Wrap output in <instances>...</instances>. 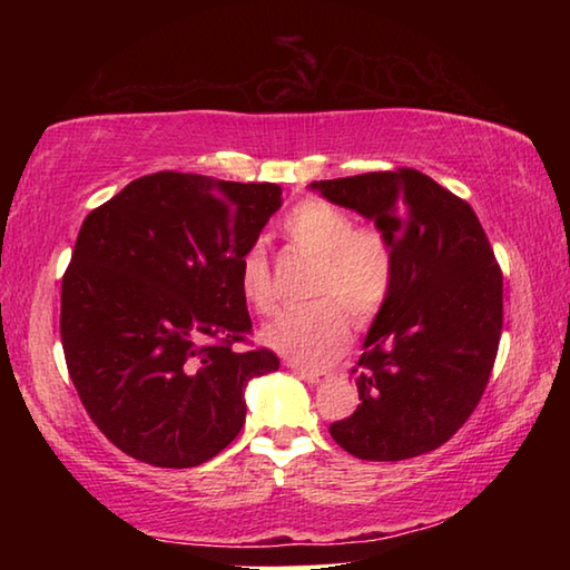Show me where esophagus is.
Returning <instances> with one entry per match:
<instances>
[{
	"instance_id": "1",
	"label": "esophagus",
	"mask_w": 570,
	"mask_h": 570,
	"mask_svg": "<svg viewBox=\"0 0 570 570\" xmlns=\"http://www.w3.org/2000/svg\"><path fill=\"white\" fill-rule=\"evenodd\" d=\"M292 370H294V374H298V377H302L306 384H322V382L330 380V374H326V372H308V370H298V366H294V364H292Z\"/></svg>"
}]
</instances>
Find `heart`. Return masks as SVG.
Returning a JSON list of instances; mask_svg holds the SVG:
<instances>
[{"label": "heart", "mask_w": 570, "mask_h": 570, "mask_svg": "<svg viewBox=\"0 0 570 570\" xmlns=\"http://www.w3.org/2000/svg\"><path fill=\"white\" fill-rule=\"evenodd\" d=\"M296 250L316 258L312 306L278 314L262 330V342L292 364L320 370L344 354L350 320L366 326L387 304L394 284V248L382 228L354 226L350 210L306 198L284 220ZM238 292L258 314L274 312L276 288L266 248L250 244L238 262Z\"/></svg>", "instance_id": "heart-1"}]
</instances>
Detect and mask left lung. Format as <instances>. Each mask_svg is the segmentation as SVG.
<instances>
[{
  "instance_id": "1",
  "label": "left lung",
  "mask_w": 570,
  "mask_h": 570,
  "mask_svg": "<svg viewBox=\"0 0 570 570\" xmlns=\"http://www.w3.org/2000/svg\"><path fill=\"white\" fill-rule=\"evenodd\" d=\"M322 198L372 220L394 248L387 304L364 336L360 404L332 438L360 460L417 458L465 424L493 372L503 274L465 200L420 170L314 180Z\"/></svg>"
}]
</instances>
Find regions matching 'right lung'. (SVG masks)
Here are the masks:
<instances>
[{
  "instance_id": "obj_1",
  "label": "right lung",
  "mask_w": 570,
  "mask_h": 570,
  "mask_svg": "<svg viewBox=\"0 0 570 570\" xmlns=\"http://www.w3.org/2000/svg\"><path fill=\"white\" fill-rule=\"evenodd\" d=\"M282 208L276 183L153 173L82 220L60 334L85 410L125 455L196 468L244 428V392L278 370L250 332L240 254Z\"/></svg>"
}]
</instances>
